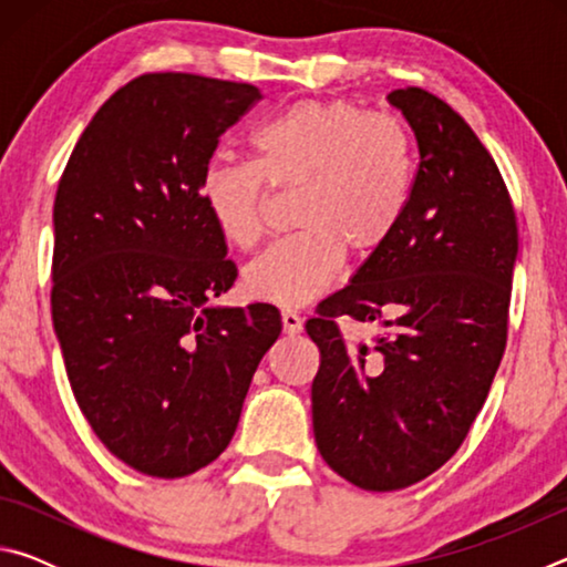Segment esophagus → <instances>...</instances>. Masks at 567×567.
Segmentation results:
<instances>
[{
    "label": "esophagus",
    "instance_id": "esophagus-1",
    "mask_svg": "<svg viewBox=\"0 0 567 567\" xmlns=\"http://www.w3.org/2000/svg\"><path fill=\"white\" fill-rule=\"evenodd\" d=\"M282 330L287 334H297L302 330V318L295 310H282Z\"/></svg>",
    "mask_w": 567,
    "mask_h": 567
}]
</instances>
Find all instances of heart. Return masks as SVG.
<instances>
[{"instance_id":"heart-1","label":"heart","mask_w":567,"mask_h":567,"mask_svg":"<svg viewBox=\"0 0 567 567\" xmlns=\"http://www.w3.org/2000/svg\"><path fill=\"white\" fill-rule=\"evenodd\" d=\"M252 147L255 159L209 162L199 197L217 233L249 249L265 235L270 189L300 192V233L245 267V290L257 300L310 302L340 275L344 249L370 257L395 235L415 179V137L400 114L344 100L297 102L260 127Z\"/></svg>"}]
</instances>
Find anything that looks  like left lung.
Wrapping results in <instances>:
<instances>
[{
	"instance_id": "8db88e82",
	"label": "left lung",
	"mask_w": 567,
	"mask_h": 567,
	"mask_svg": "<svg viewBox=\"0 0 567 567\" xmlns=\"http://www.w3.org/2000/svg\"><path fill=\"white\" fill-rule=\"evenodd\" d=\"M415 132L420 165L395 235L305 330L320 348L312 430L324 463L362 491L415 485L457 453L507 342L517 223L501 169L435 94H388ZM378 321L350 346L334 319Z\"/></svg>"
}]
</instances>
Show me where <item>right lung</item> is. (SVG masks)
<instances>
[{"mask_svg": "<svg viewBox=\"0 0 567 567\" xmlns=\"http://www.w3.org/2000/svg\"><path fill=\"white\" fill-rule=\"evenodd\" d=\"M255 84L142 74L94 114L54 197L52 320L76 405L112 455L185 477L233 440L280 338L272 305L213 307L237 267L199 197Z\"/></svg>", "mask_w": 567, "mask_h": 567, "instance_id": "right-lung-1", "label": "right lung"}]
</instances>
